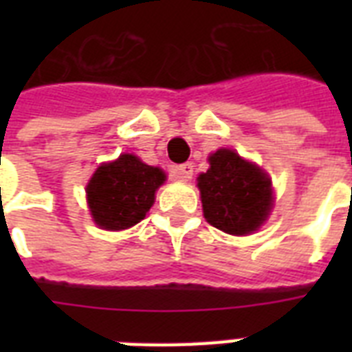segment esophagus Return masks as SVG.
Segmentation results:
<instances>
[{
  "label": "esophagus",
  "instance_id": "34e87169",
  "mask_svg": "<svg viewBox=\"0 0 352 352\" xmlns=\"http://www.w3.org/2000/svg\"><path fill=\"white\" fill-rule=\"evenodd\" d=\"M171 173H173L175 179H179V181H190L193 177V164L186 162V164L175 166V168L171 170Z\"/></svg>",
  "mask_w": 352,
  "mask_h": 352
}]
</instances>
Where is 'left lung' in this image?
Listing matches in <instances>:
<instances>
[{
  "mask_svg": "<svg viewBox=\"0 0 352 352\" xmlns=\"http://www.w3.org/2000/svg\"><path fill=\"white\" fill-rule=\"evenodd\" d=\"M208 160V171L197 177L204 219L232 235L256 232L272 210L270 177L234 149H217Z\"/></svg>",
  "mask_w": 352,
  "mask_h": 352,
  "instance_id": "left-lung-1",
  "label": "left lung"
}]
</instances>
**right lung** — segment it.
<instances>
[{
  "mask_svg": "<svg viewBox=\"0 0 352 352\" xmlns=\"http://www.w3.org/2000/svg\"><path fill=\"white\" fill-rule=\"evenodd\" d=\"M164 181V171L131 153L98 166L85 188L93 221L104 230L135 226L153 206L155 192Z\"/></svg>",
  "mask_w": 352,
  "mask_h": 352,
  "instance_id": "obj_1",
  "label": "right lung"
}]
</instances>
